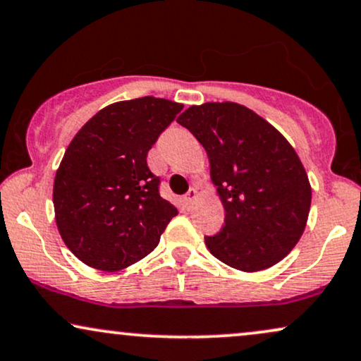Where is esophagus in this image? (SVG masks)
<instances>
[{"mask_svg": "<svg viewBox=\"0 0 361 361\" xmlns=\"http://www.w3.org/2000/svg\"><path fill=\"white\" fill-rule=\"evenodd\" d=\"M196 196H198V193H196V190H195V188H190L188 193H186V195L183 196V204H185V208H191V207H193V203L196 202Z\"/></svg>", "mask_w": 361, "mask_h": 361, "instance_id": "obj_1", "label": "esophagus"}]
</instances>
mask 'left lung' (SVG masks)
I'll list each match as a JSON object with an SVG mask.
<instances>
[{"label": "left lung", "mask_w": 361, "mask_h": 361, "mask_svg": "<svg viewBox=\"0 0 361 361\" xmlns=\"http://www.w3.org/2000/svg\"><path fill=\"white\" fill-rule=\"evenodd\" d=\"M178 123L209 159L225 225L204 236L209 253L241 271L267 270L288 255L307 226L312 186L293 147L275 126L238 103H203Z\"/></svg>", "instance_id": "1"}]
</instances>
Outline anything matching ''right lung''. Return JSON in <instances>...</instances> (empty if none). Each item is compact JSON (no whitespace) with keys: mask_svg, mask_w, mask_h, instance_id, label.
<instances>
[{"mask_svg":"<svg viewBox=\"0 0 361 361\" xmlns=\"http://www.w3.org/2000/svg\"><path fill=\"white\" fill-rule=\"evenodd\" d=\"M181 109L154 97L108 104L68 145L54 176V220L85 264L120 271L140 262L178 214L159 196L147 157Z\"/></svg>","mask_w":361,"mask_h":361,"instance_id":"1","label":"right lung"}]
</instances>
